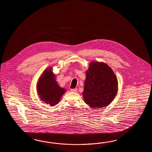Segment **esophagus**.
I'll return each mask as SVG.
<instances>
[{
	"mask_svg": "<svg viewBox=\"0 0 152 152\" xmlns=\"http://www.w3.org/2000/svg\"><path fill=\"white\" fill-rule=\"evenodd\" d=\"M77 91V88H72V89H71V92H76Z\"/></svg>",
	"mask_w": 152,
	"mask_h": 152,
	"instance_id": "obj_1",
	"label": "esophagus"
}]
</instances>
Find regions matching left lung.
Here are the masks:
<instances>
[{
    "label": "left lung",
    "instance_id": "left-lung-1",
    "mask_svg": "<svg viewBox=\"0 0 152 152\" xmlns=\"http://www.w3.org/2000/svg\"><path fill=\"white\" fill-rule=\"evenodd\" d=\"M84 84V102L93 108L108 105L115 98L118 90L116 77L104 62H91Z\"/></svg>",
    "mask_w": 152,
    "mask_h": 152
}]
</instances>
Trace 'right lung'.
<instances>
[{"instance_id": "right-lung-1", "label": "right lung", "mask_w": 152, "mask_h": 152, "mask_svg": "<svg viewBox=\"0 0 152 152\" xmlns=\"http://www.w3.org/2000/svg\"><path fill=\"white\" fill-rule=\"evenodd\" d=\"M55 75L52 68L46 69L39 78L37 84L38 94L42 101L50 106H55L58 104L66 90L60 87L55 80Z\"/></svg>"}]
</instances>
